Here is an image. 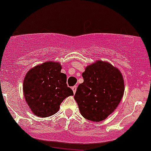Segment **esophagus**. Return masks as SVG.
Segmentation results:
<instances>
[{"label": "esophagus", "instance_id": "1", "mask_svg": "<svg viewBox=\"0 0 151 151\" xmlns=\"http://www.w3.org/2000/svg\"><path fill=\"white\" fill-rule=\"evenodd\" d=\"M76 88H77V86L76 85H75V86H73V88H72V89H73V93H76Z\"/></svg>", "mask_w": 151, "mask_h": 151}]
</instances>
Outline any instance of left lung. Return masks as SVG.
<instances>
[{
  "label": "left lung",
  "mask_w": 151,
  "mask_h": 151,
  "mask_svg": "<svg viewBox=\"0 0 151 151\" xmlns=\"http://www.w3.org/2000/svg\"><path fill=\"white\" fill-rule=\"evenodd\" d=\"M82 77L84 82L79 84L74 96L80 113L93 122L104 120L114 112L123 97L122 73L110 63L97 60L87 66Z\"/></svg>",
  "instance_id": "obj_1"
}]
</instances>
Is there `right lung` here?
<instances>
[{"label": "right lung", "mask_w": 151, "mask_h": 151, "mask_svg": "<svg viewBox=\"0 0 151 151\" xmlns=\"http://www.w3.org/2000/svg\"><path fill=\"white\" fill-rule=\"evenodd\" d=\"M58 62L47 61L29 69L23 81V94L35 115L48 117L60 109L61 103L73 91L66 85V75Z\"/></svg>", "instance_id": "1"}]
</instances>
